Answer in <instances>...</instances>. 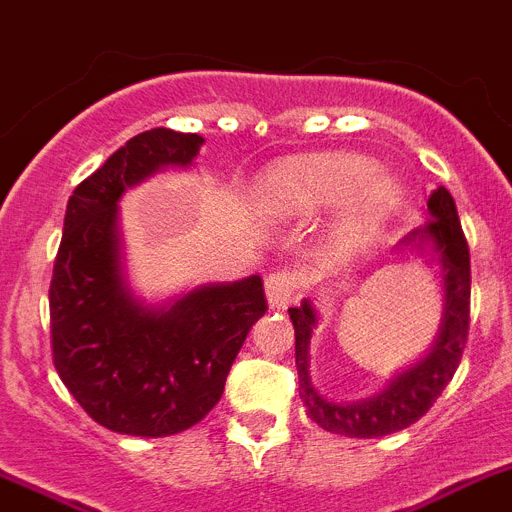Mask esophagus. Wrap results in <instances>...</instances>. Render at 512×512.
<instances>
[{"label":"esophagus","mask_w":512,"mask_h":512,"mask_svg":"<svg viewBox=\"0 0 512 512\" xmlns=\"http://www.w3.org/2000/svg\"><path fill=\"white\" fill-rule=\"evenodd\" d=\"M295 275L293 272L283 270V272H275L270 278L265 280V295H267V305L272 310H280V308H288L290 300H293L295 293Z\"/></svg>","instance_id":"esophagus-1"}]
</instances>
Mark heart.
<instances>
[{
  "mask_svg": "<svg viewBox=\"0 0 512 512\" xmlns=\"http://www.w3.org/2000/svg\"><path fill=\"white\" fill-rule=\"evenodd\" d=\"M399 202V181L376 171L374 161L356 154L288 159L267 171L260 181V207L275 219L313 217L343 204L333 240L346 247L374 237Z\"/></svg>",
  "mask_w": 512,
  "mask_h": 512,
  "instance_id": "obj_1",
  "label": "heart"
}]
</instances>
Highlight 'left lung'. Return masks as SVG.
Returning a JSON list of instances; mask_svg holds the SVG:
<instances>
[{
	"label": "left lung",
	"mask_w": 512,
	"mask_h": 512,
	"mask_svg": "<svg viewBox=\"0 0 512 512\" xmlns=\"http://www.w3.org/2000/svg\"><path fill=\"white\" fill-rule=\"evenodd\" d=\"M427 209L432 219L407 237H401L394 252L434 267L442 293L439 331L432 346L414 364L396 371L384 389L353 401H338L323 394L310 376V336L321 323L315 298H303L298 308L288 310L295 328L300 399L308 417L326 432L371 439L407 429L427 414L460 366L470 328V250L450 191L439 186L429 197Z\"/></svg>",
	"instance_id": "left-lung-1"
}]
</instances>
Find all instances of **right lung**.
Masks as SVG:
<instances>
[{"instance_id":"1","label":"right lung","mask_w":512,"mask_h":512,"mask_svg":"<svg viewBox=\"0 0 512 512\" xmlns=\"http://www.w3.org/2000/svg\"><path fill=\"white\" fill-rule=\"evenodd\" d=\"M202 143L171 128L138 133L68 202L50 285L52 356L75 401L111 432L169 437L202 422L267 310L260 275L156 303L131 288L118 204L159 171L194 169Z\"/></svg>"}]
</instances>
